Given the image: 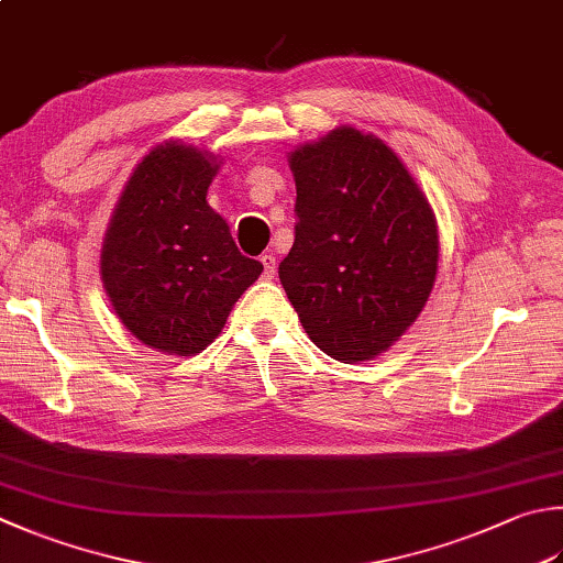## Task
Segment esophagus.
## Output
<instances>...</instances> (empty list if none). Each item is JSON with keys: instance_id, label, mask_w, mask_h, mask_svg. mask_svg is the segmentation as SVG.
Masks as SVG:
<instances>
[{"instance_id": "esophagus-1", "label": "esophagus", "mask_w": 563, "mask_h": 563, "mask_svg": "<svg viewBox=\"0 0 563 563\" xmlns=\"http://www.w3.org/2000/svg\"><path fill=\"white\" fill-rule=\"evenodd\" d=\"M262 264H264V279H272L274 272H277V257H274V254H262Z\"/></svg>"}]
</instances>
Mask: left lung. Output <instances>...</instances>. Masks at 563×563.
I'll list each match as a JSON object with an SVG mask.
<instances>
[{"mask_svg":"<svg viewBox=\"0 0 563 563\" xmlns=\"http://www.w3.org/2000/svg\"><path fill=\"white\" fill-rule=\"evenodd\" d=\"M296 238L279 279L325 355L365 363L427 306L439 225L405 162L375 134L341 124L289 152Z\"/></svg>","mask_w":563,"mask_h":563,"instance_id":"1","label":"left lung"}]
</instances>
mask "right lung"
Returning <instances> with one entry per match:
<instances>
[{"label": "right lung", "instance_id": "1", "mask_svg": "<svg viewBox=\"0 0 563 563\" xmlns=\"http://www.w3.org/2000/svg\"><path fill=\"white\" fill-rule=\"evenodd\" d=\"M222 158L181 140L150 150L110 216L100 279L122 325L166 355H196L225 328L262 264L208 206Z\"/></svg>", "mask_w": 563, "mask_h": 563}]
</instances>
